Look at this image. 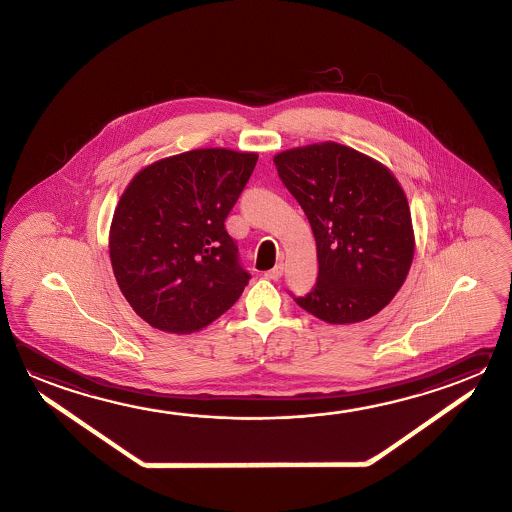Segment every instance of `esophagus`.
<instances>
[{
    "instance_id": "obj_1",
    "label": "esophagus",
    "mask_w": 512,
    "mask_h": 512,
    "mask_svg": "<svg viewBox=\"0 0 512 512\" xmlns=\"http://www.w3.org/2000/svg\"><path fill=\"white\" fill-rule=\"evenodd\" d=\"M281 276H283V265H281V263H279V265H276L274 269H270L267 270V272H265V278L274 279V281H276V279L281 278Z\"/></svg>"
}]
</instances>
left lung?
I'll return each instance as SVG.
<instances>
[{"label": "left lung", "mask_w": 512, "mask_h": 512, "mask_svg": "<svg viewBox=\"0 0 512 512\" xmlns=\"http://www.w3.org/2000/svg\"><path fill=\"white\" fill-rule=\"evenodd\" d=\"M274 164L316 238V287L294 301L330 325L379 314L406 281L415 254L399 180L375 158L330 140L281 151Z\"/></svg>", "instance_id": "obj_1"}]
</instances>
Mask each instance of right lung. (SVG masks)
<instances>
[{
	"label": "right lung",
	"mask_w": 512,
	"mask_h": 512,
	"mask_svg": "<svg viewBox=\"0 0 512 512\" xmlns=\"http://www.w3.org/2000/svg\"><path fill=\"white\" fill-rule=\"evenodd\" d=\"M258 153L202 148L160 158L124 189L110 227L122 296L149 326L193 334L233 307L249 283L225 218Z\"/></svg>",
	"instance_id": "1"
}]
</instances>
